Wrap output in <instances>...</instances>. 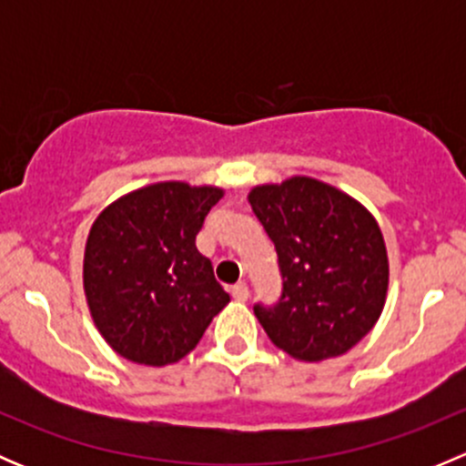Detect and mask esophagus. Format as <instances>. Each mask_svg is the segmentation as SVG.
<instances>
[{
    "label": "esophagus",
    "instance_id": "obj_1",
    "mask_svg": "<svg viewBox=\"0 0 466 466\" xmlns=\"http://www.w3.org/2000/svg\"><path fill=\"white\" fill-rule=\"evenodd\" d=\"M232 298L234 299H238V302H246L248 298H250V290H248V284H237V286H232Z\"/></svg>",
    "mask_w": 466,
    "mask_h": 466
}]
</instances>
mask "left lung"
Returning <instances> with one entry per match:
<instances>
[{"label": "left lung", "instance_id": "8db88e82", "mask_svg": "<svg viewBox=\"0 0 466 466\" xmlns=\"http://www.w3.org/2000/svg\"><path fill=\"white\" fill-rule=\"evenodd\" d=\"M248 200L281 272L279 302L255 304L263 331L307 363L350 351L377 324L388 293V252L374 216L304 176L255 187Z\"/></svg>", "mask_w": 466, "mask_h": 466}]
</instances>
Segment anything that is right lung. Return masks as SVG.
<instances>
[{
	"instance_id": "1",
	"label": "right lung",
	"mask_w": 466,
	"mask_h": 466,
	"mask_svg": "<svg viewBox=\"0 0 466 466\" xmlns=\"http://www.w3.org/2000/svg\"><path fill=\"white\" fill-rule=\"evenodd\" d=\"M218 187L157 182L98 214L86 243L83 286L107 345L139 365L177 363L229 302L196 234Z\"/></svg>"
}]
</instances>
